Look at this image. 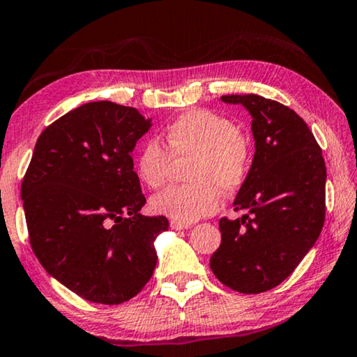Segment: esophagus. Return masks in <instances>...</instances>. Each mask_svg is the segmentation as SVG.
<instances>
[{
    "mask_svg": "<svg viewBox=\"0 0 357 357\" xmlns=\"http://www.w3.org/2000/svg\"><path fill=\"white\" fill-rule=\"evenodd\" d=\"M170 227H172L174 231H187V229H190V224H183V222H177V221H170Z\"/></svg>",
    "mask_w": 357,
    "mask_h": 357,
    "instance_id": "esophagus-1",
    "label": "esophagus"
}]
</instances>
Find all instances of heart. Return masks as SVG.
Listing matches in <instances>:
<instances>
[{"label":"heart","mask_w":357,"mask_h":357,"mask_svg":"<svg viewBox=\"0 0 357 357\" xmlns=\"http://www.w3.org/2000/svg\"><path fill=\"white\" fill-rule=\"evenodd\" d=\"M165 147L149 139L136 155V175L149 188L162 187L170 158L192 159L187 180L192 185L170 187L151 198V211L190 224L216 211L221 193H236L250 170V146L238 126L209 110H190L164 131Z\"/></svg>","instance_id":"heart-1"}]
</instances>
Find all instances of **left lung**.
<instances>
[{
	"label": "left lung",
	"instance_id": "1",
	"mask_svg": "<svg viewBox=\"0 0 357 357\" xmlns=\"http://www.w3.org/2000/svg\"><path fill=\"white\" fill-rule=\"evenodd\" d=\"M252 115L255 154L234 199L243 216L219 221L211 271L243 294L273 289L299 265L325 221L326 169L309 126L294 110L257 94L222 96Z\"/></svg>",
	"mask_w": 357,
	"mask_h": 357
}]
</instances>
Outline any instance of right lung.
Here are the masks:
<instances>
[{
  "mask_svg": "<svg viewBox=\"0 0 357 357\" xmlns=\"http://www.w3.org/2000/svg\"><path fill=\"white\" fill-rule=\"evenodd\" d=\"M153 126L133 107L89 102L38 136L21 198L32 250L82 299L121 304L143 289L164 216H143L133 149Z\"/></svg>",
  "mask_w": 357,
  "mask_h": 357,
  "instance_id": "obj_1",
  "label": "right lung"
}]
</instances>
